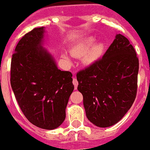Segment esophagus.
Instances as JSON below:
<instances>
[{
    "instance_id": "esophagus-1",
    "label": "esophagus",
    "mask_w": 150,
    "mask_h": 150,
    "mask_svg": "<svg viewBox=\"0 0 150 150\" xmlns=\"http://www.w3.org/2000/svg\"><path fill=\"white\" fill-rule=\"evenodd\" d=\"M73 84H74L75 88H76V87H77V86H78V81H77V80H76L75 77L73 79Z\"/></svg>"
}]
</instances>
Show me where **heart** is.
<instances>
[{
  "instance_id": "1",
  "label": "heart",
  "mask_w": 150,
  "mask_h": 150,
  "mask_svg": "<svg viewBox=\"0 0 150 150\" xmlns=\"http://www.w3.org/2000/svg\"><path fill=\"white\" fill-rule=\"evenodd\" d=\"M96 38L94 37H88L81 40L71 48V55L75 57H82L85 55L84 62L87 64H92L98 61L103 54L105 45L103 43H98L93 47ZM63 57L65 62L70 63V60L67 56L63 55Z\"/></svg>"
}]
</instances>
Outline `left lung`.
<instances>
[{"label":"left lung","instance_id":"8db88e82","mask_svg":"<svg viewBox=\"0 0 150 150\" xmlns=\"http://www.w3.org/2000/svg\"><path fill=\"white\" fill-rule=\"evenodd\" d=\"M139 61L129 40L117 34L101 58L76 74L87 118L98 127L117 123L135 100Z\"/></svg>","mask_w":150,"mask_h":150}]
</instances>
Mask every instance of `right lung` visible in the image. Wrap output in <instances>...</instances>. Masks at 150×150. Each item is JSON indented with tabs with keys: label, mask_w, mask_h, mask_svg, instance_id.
Returning <instances> with one entry per match:
<instances>
[{
	"label": "right lung",
	"mask_w": 150,
	"mask_h": 150,
	"mask_svg": "<svg viewBox=\"0 0 150 150\" xmlns=\"http://www.w3.org/2000/svg\"><path fill=\"white\" fill-rule=\"evenodd\" d=\"M44 27L27 33L17 43L11 60L10 83L21 110L32 124L54 129L65 119L74 89L73 74L57 69L41 46Z\"/></svg>",
	"instance_id": "add662e5"
}]
</instances>
